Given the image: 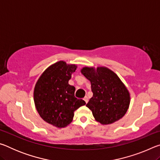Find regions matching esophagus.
Masks as SVG:
<instances>
[{
  "label": "esophagus",
  "mask_w": 160,
  "mask_h": 160,
  "mask_svg": "<svg viewBox=\"0 0 160 160\" xmlns=\"http://www.w3.org/2000/svg\"><path fill=\"white\" fill-rule=\"evenodd\" d=\"M83 99H84V101L85 102L86 104L88 102V97H85V98H84Z\"/></svg>",
  "instance_id": "1"
}]
</instances>
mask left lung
<instances>
[{
	"label": "left lung",
	"mask_w": 160,
	"mask_h": 160,
	"mask_svg": "<svg viewBox=\"0 0 160 160\" xmlns=\"http://www.w3.org/2000/svg\"><path fill=\"white\" fill-rule=\"evenodd\" d=\"M81 72L91 82L93 96L86 107L95 120L107 125L122 118L129 107L130 94L118 75L105 67H85Z\"/></svg>",
	"instance_id": "left-lung-1"
}]
</instances>
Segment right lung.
Returning <instances> with one entry per match:
<instances>
[{
    "instance_id": "obj_1",
    "label": "right lung",
    "mask_w": 160,
    "mask_h": 160,
    "mask_svg": "<svg viewBox=\"0 0 160 160\" xmlns=\"http://www.w3.org/2000/svg\"><path fill=\"white\" fill-rule=\"evenodd\" d=\"M77 66L58 61L46 69L36 83L34 101L43 120L57 128L71 123L74 112L86 103L75 97V88L68 84Z\"/></svg>"
}]
</instances>
